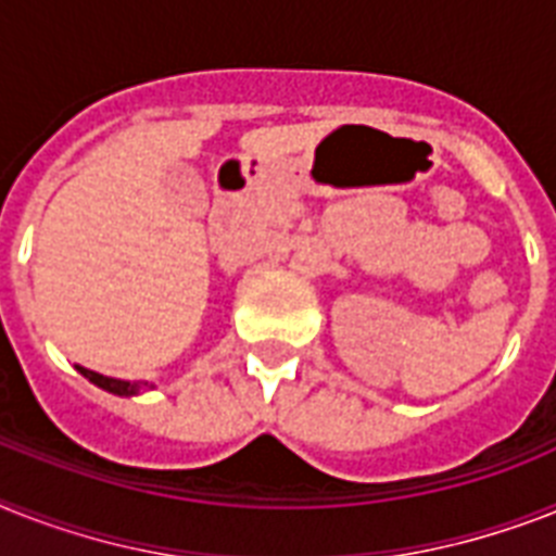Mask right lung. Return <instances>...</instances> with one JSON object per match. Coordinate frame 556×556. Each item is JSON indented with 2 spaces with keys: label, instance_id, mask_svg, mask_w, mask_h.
<instances>
[{
  "label": "right lung",
  "instance_id": "add662e5",
  "mask_svg": "<svg viewBox=\"0 0 556 556\" xmlns=\"http://www.w3.org/2000/svg\"><path fill=\"white\" fill-rule=\"evenodd\" d=\"M79 368V374H83L85 380H90L93 386L105 388V391H111V394L116 396H137L139 391H146L148 382H128V380H114V377H105V374H97L90 371V368H83V365H76Z\"/></svg>",
  "mask_w": 556,
  "mask_h": 556
}]
</instances>
